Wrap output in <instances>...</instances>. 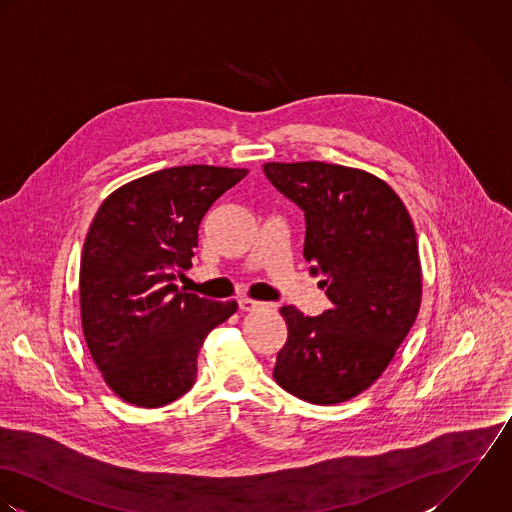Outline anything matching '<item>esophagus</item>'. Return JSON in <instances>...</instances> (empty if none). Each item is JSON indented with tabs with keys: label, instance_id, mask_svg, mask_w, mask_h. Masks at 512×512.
Here are the masks:
<instances>
[{
	"label": "esophagus",
	"instance_id": "obj_1",
	"mask_svg": "<svg viewBox=\"0 0 512 512\" xmlns=\"http://www.w3.org/2000/svg\"><path fill=\"white\" fill-rule=\"evenodd\" d=\"M259 307H265V303L255 301V299H251V297H241V299H239V308H241V310H255V308Z\"/></svg>",
	"mask_w": 512,
	"mask_h": 512
}]
</instances>
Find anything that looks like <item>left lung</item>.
Masks as SVG:
<instances>
[{"label":"left lung","instance_id":"left-lung-1","mask_svg":"<svg viewBox=\"0 0 512 512\" xmlns=\"http://www.w3.org/2000/svg\"><path fill=\"white\" fill-rule=\"evenodd\" d=\"M271 184L305 211V259L332 307L281 308L289 336L275 382L316 406L346 402L388 368L421 305L417 237L400 196L378 176L326 162H267Z\"/></svg>","mask_w":512,"mask_h":512}]
</instances>
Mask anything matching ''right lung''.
<instances>
[{
    "label": "right lung",
    "mask_w": 512,
    "mask_h": 512,
    "mask_svg": "<svg viewBox=\"0 0 512 512\" xmlns=\"http://www.w3.org/2000/svg\"><path fill=\"white\" fill-rule=\"evenodd\" d=\"M245 168L176 166L114 190L85 239L81 322L106 386L138 408H160L196 382L205 336L235 310L174 283L192 267L211 204Z\"/></svg>",
    "instance_id": "add662e5"
}]
</instances>
